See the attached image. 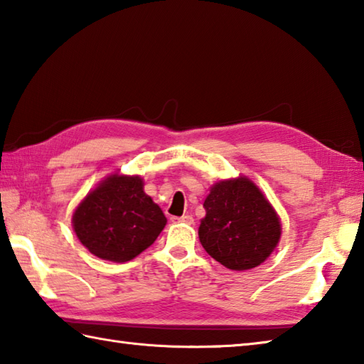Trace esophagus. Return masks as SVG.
<instances>
[{
    "label": "esophagus",
    "mask_w": 364,
    "mask_h": 364,
    "mask_svg": "<svg viewBox=\"0 0 364 364\" xmlns=\"http://www.w3.org/2000/svg\"><path fill=\"white\" fill-rule=\"evenodd\" d=\"M173 222H183V223H188V225H192L194 223V218L192 215L186 214V215H181V218H172Z\"/></svg>",
    "instance_id": "1"
}]
</instances>
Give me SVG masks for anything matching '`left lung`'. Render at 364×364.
Segmentation results:
<instances>
[{
  "instance_id": "left-lung-1",
  "label": "left lung",
  "mask_w": 364,
  "mask_h": 364,
  "mask_svg": "<svg viewBox=\"0 0 364 364\" xmlns=\"http://www.w3.org/2000/svg\"><path fill=\"white\" fill-rule=\"evenodd\" d=\"M203 208L198 237L203 249L231 270L264 262L278 244L282 227L274 208L247 178L213 186Z\"/></svg>"
}]
</instances>
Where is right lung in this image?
<instances>
[{"label":"right lung","mask_w":364,"mask_h":364,"mask_svg":"<svg viewBox=\"0 0 364 364\" xmlns=\"http://www.w3.org/2000/svg\"><path fill=\"white\" fill-rule=\"evenodd\" d=\"M166 215L144 192L141 176L112 175L76 208L73 228L95 257L127 262L156 241Z\"/></svg>","instance_id":"right-lung-1"}]
</instances>
